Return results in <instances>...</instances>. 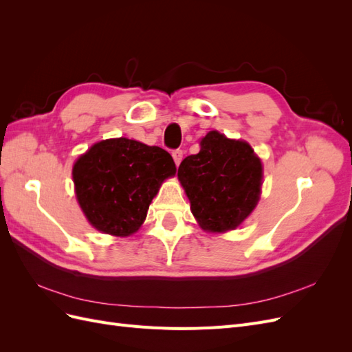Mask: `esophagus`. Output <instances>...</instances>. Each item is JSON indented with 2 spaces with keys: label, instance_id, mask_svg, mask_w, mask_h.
<instances>
[{
  "label": "esophagus",
  "instance_id": "esophagus-1",
  "mask_svg": "<svg viewBox=\"0 0 352 352\" xmlns=\"http://www.w3.org/2000/svg\"><path fill=\"white\" fill-rule=\"evenodd\" d=\"M172 155H173V160H175L176 166H179L180 162H182V158H184V151H182V150H175V151L172 153Z\"/></svg>",
  "mask_w": 352,
  "mask_h": 352
}]
</instances>
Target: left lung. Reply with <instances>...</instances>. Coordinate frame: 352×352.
<instances>
[{"instance_id":"obj_1","label":"left lung","mask_w":352,"mask_h":352,"mask_svg":"<svg viewBox=\"0 0 352 352\" xmlns=\"http://www.w3.org/2000/svg\"><path fill=\"white\" fill-rule=\"evenodd\" d=\"M177 170L190 211L207 232L236 229L257 206L263 166L250 144L208 132Z\"/></svg>"}]
</instances>
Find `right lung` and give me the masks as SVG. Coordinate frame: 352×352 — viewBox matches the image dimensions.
Segmentation results:
<instances>
[{"instance_id": "1", "label": "right lung", "mask_w": 352, "mask_h": 352, "mask_svg": "<svg viewBox=\"0 0 352 352\" xmlns=\"http://www.w3.org/2000/svg\"><path fill=\"white\" fill-rule=\"evenodd\" d=\"M175 173L166 150L127 138L94 144L72 172L88 221L114 236H129L141 228L163 180Z\"/></svg>"}]
</instances>
